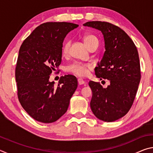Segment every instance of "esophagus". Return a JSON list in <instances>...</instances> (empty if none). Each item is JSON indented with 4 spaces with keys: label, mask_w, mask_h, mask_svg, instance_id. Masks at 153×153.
Masks as SVG:
<instances>
[{
    "label": "esophagus",
    "mask_w": 153,
    "mask_h": 153,
    "mask_svg": "<svg viewBox=\"0 0 153 153\" xmlns=\"http://www.w3.org/2000/svg\"><path fill=\"white\" fill-rule=\"evenodd\" d=\"M77 82H78V84L79 85H82V84H85V82L82 78H78V79H77Z\"/></svg>",
    "instance_id": "obj_1"
}]
</instances>
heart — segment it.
I'll return each mask as SVG.
<instances>
[{
  "mask_svg": "<svg viewBox=\"0 0 153 153\" xmlns=\"http://www.w3.org/2000/svg\"><path fill=\"white\" fill-rule=\"evenodd\" d=\"M83 40H84V43L86 44V45L89 49L93 46L98 45V43H99V41H98L97 36L93 34H90V33L83 36ZM70 45L71 42L69 40H67L63 44L61 49L62 55L63 56H67L69 54ZM90 67H91L88 64L80 63V62H74V63L70 64L66 67V71L76 75V76H85L88 73Z\"/></svg>",
  "mask_w": 153,
  "mask_h": 153,
  "instance_id": "b5f03b06",
  "label": "heart"
}]
</instances>
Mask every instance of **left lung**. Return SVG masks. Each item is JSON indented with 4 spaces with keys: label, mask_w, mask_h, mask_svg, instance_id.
<instances>
[{
    "label": "left lung",
    "mask_w": 153,
    "mask_h": 153,
    "mask_svg": "<svg viewBox=\"0 0 153 153\" xmlns=\"http://www.w3.org/2000/svg\"><path fill=\"white\" fill-rule=\"evenodd\" d=\"M84 26L96 28L104 36V56L95 74L110 85L104 88L99 82L90 81L92 92L90 107L97 118L112 122L128 113L135 99L141 78L138 50L132 40L120 27L105 22H88Z\"/></svg>",
    "instance_id": "1"
}]
</instances>
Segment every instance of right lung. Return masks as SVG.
Here are the masks:
<instances>
[{
    "label": "right lung",
    "instance_id": "obj_1",
    "mask_svg": "<svg viewBox=\"0 0 153 153\" xmlns=\"http://www.w3.org/2000/svg\"><path fill=\"white\" fill-rule=\"evenodd\" d=\"M77 26L68 22L44 23L21 45L15 67L17 97L24 109L40 122H55L63 115L77 87L73 75L61 76L57 86L48 80L61 63L65 37Z\"/></svg>",
    "mask_w": 153,
    "mask_h": 153
}]
</instances>
